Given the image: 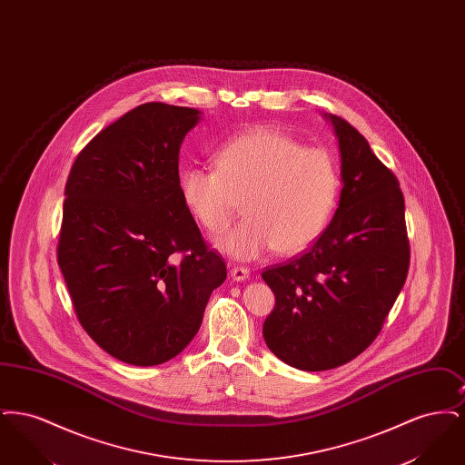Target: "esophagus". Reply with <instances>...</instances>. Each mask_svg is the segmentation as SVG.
Returning <instances> with one entry per match:
<instances>
[{
  "label": "esophagus",
  "instance_id": "34e87169",
  "mask_svg": "<svg viewBox=\"0 0 465 465\" xmlns=\"http://www.w3.org/2000/svg\"><path fill=\"white\" fill-rule=\"evenodd\" d=\"M230 273H232V277H233V281H237V282H243V281H247L249 279V268H245V266H233L232 270H230Z\"/></svg>",
  "mask_w": 465,
  "mask_h": 465
}]
</instances>
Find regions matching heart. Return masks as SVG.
Segmentation results:
<instances>
[{
	"label": "heart",
	"mask_w": 465,
	"mask_h": 465,
	"mask_svg": "<svg viewBox=\"0 0 465 465\" xmlns=\"http://www.w3.org/2000/svg\"><path fill=\"white\" fill-rule=\"evenodd\" d=\"M216 169L192 165L181 173V195L211 233L224 232L241 207L247 218L218 247L237 260L275 249L291 256L309 249L331 220L340 192L332 156L272 127H254L216 150Z\"/></svg>",
	"instance_id": "1"
}]
</instances>
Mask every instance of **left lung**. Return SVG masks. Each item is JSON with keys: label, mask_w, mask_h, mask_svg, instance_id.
Returning a JSON list of instances; mask_svg holds the SVG:
<instances>
[{"label": "left lung", "mask_w": 465, "mask_h": 465, "mask_svg": "<svg viewBox=\"0 0 465 465\" xmlns=\"http://www.w3.org/2000/svg\"><path fill=\"white\" fill-rule=\"evenodd\" d=\"M326 116L341 155L338 209L303 254L262 273L275 294L263 324L266 345L303 371L332 370L364 352L381 331L410 268L398 177L347 120Z\"/></svg>", "instance_id": "1"}]
</instances>
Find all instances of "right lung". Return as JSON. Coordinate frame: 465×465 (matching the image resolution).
Returning a JSON list of instances; mask_svg holds the SVG:
<instances>
[{"label":"right lung","mask_w":465,"mask_h":465,"mask_svg":"<svg viewBox=\"0 0 465 465\" xmlns=\"http://www.w3.org/2000/svg\"><path fill=\"white\" fill-rule=\"evenodd\" d=\"M200 111L146 103L97 134L64 188L57 263L74 313L134 366L176 357L226 279L179 186V148Z\"/></svg>","instance_id":"add662e5"}]
</instances>
